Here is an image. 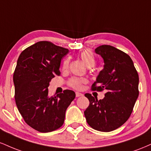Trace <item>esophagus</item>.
Returning a JSON list of instances; mask_svg holds the SVG:
<instances>
[{"mask_svg": "<svg viewBox=\"0 0 151 151\" xmlns=\"http://www.w3.org/2000/svg\"><path fill=\"white\" fill-rule=\"evenodd\" d=\"M83 95H84V94H83L82 93L78 92V91H77V92H76V96H77V97H79V96H82Z\"/></svg>", "mask_w": 151, "mask_h": 151, "instance_id": "1", "label": "esophagus"}]
</instances>
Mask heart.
I'll return each mask as SVG.
<instances>
[{
    "label": "heart",
    "instance_id": "1",
    "mask_svg": "<svg viewBox=\"0 0 151 151\" xmlns=\"http://www.w3.org/2000/svg\"><path fill=\"white\" fill-rule=\"evenodd\" d=\"M80 58L83 62L86 65V67H91L95 65V58L93 53L90 50H85L80 54ZM69 60H66L63 63V69H67L68 67ZM85 83V79H79V78H72L69 81V84L71 87L75 89H80L82 86V84Z\"/></svg>",
    "mask_w": 151,
    "mask_h": 151
}]
</instances>
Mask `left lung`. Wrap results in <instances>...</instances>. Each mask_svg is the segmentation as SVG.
I'll use <instances>...</instances> for the list:
<instances>
[{"mask_svg":"<svg viewBox=\"0 0 151 151\" xmlns=\"http://www.w3.org/2000/svg\"><path fill=\"white\" fill-rule=\"evenodd\" d=\"M95 52L103 58L104 65L91 89L107 92L100 100L85 93L89 106L84 116L92 129L109 132L122 126L132 113L139 94V78L132 60L124 52L104 45L96 47Z\"/></svg>","mask_w":151,"mask_h":151,"instance_id":"left-lung-1","label":"left lung"}]
</instances>
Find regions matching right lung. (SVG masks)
Here are the masks:
<instances>
[{"label":"right lung","instance_id":"1","mask_svg":"<svg viewBox=\"0 0 151 151\" xmlns=\"http://www.w3.org/2000/svg\"><path fill=\"white\" fill-rule=\"evenodd\" d=\"M69 50L47 41H40L22 52L13 74L15 99L26 124L41 133L59 129L65 112L75 98L72 90L56 96H48V86L60 75L61 60Z\"/></svg>","mask_w":151,"mask_h":151}]
</instances>
